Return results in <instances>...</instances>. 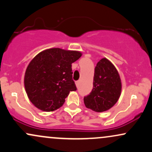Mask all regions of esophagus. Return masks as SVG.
<instances>
[{"label":"esophagus","mask_w":152,"mask_h":152,"mask_svg":"<svg viewBox=\"0 0 152 152\" xmlns=\"http://www.w3.org/2000/svg\"><path fill=\"white\" fill-rule=\"evenodd\" d=\"M76 85H77V86H78V84H79V81H76Z\"/></svg>","instance_id":"esophagus-1"}]
</instances>
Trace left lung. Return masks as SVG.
Masks as SVG:
<instances>
[{"label":"left lung","mask_w":152,"mask_h":152,"mask_svg":"<svg viewBox=\"0 0 152 152\" xmlns=\"http://www.w3.org/2000/svg\"><path fill=\"white\" fill-rule=\"evenodd\" d=\"M93 89L83 98L86 108L96 112L111 109L119 99L121 81L118 71L107 58L101 59L95 67Z\"/></svg>","instance_id":"1"}]
</instances>
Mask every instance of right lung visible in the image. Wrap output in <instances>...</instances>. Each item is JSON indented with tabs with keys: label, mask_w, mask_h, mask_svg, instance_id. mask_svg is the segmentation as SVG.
Instances as JSON below:
<instances>
[{
	"label": "right lung",
	"mask_w": 152,
	"mask_h": 152,
	"mask_svg": "<svg viewBox=\"0 0 152 152\" xmlns=\"http://www.w3.org/2000/svg\"><path fill=\"white\" fill-rule=\"evenodd\" d=\"M81 56L80 51L53 48L43 50L31 60L25 73L24 86L36 108L53 111L61 107L70 91L76 90L71 64Z\"/></svg>",
	"instance_id": "add662e5"
}]
</instances>
